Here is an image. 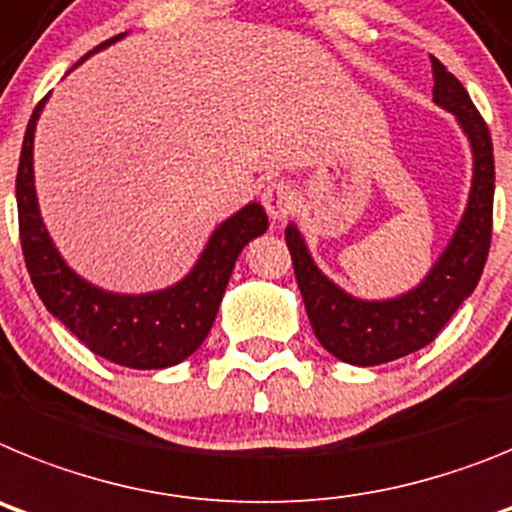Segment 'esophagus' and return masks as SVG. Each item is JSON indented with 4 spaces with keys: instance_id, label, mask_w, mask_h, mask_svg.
<instances>
[{
    "instance_id": "esophagus-1",
    "label": "esophagus",
    "mask_w": 512,
    "mask_h": 512,
    "mask_svg": "<svg viewBox=\"0 0 512 512\" xmlns=\"http://www.w3.org/2000/svg\"><path fill=\"white\" fill-rule=\"evenodd\" d=\"M262 206L273 219V224H283L296 208V198H293L291 185L286 182H270L268 188L262 190Z\"/></svg>"
}]
</instances>
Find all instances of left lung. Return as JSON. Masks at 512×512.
<instances>
[{
    "instance_id": "8db88e82",
    "label": "left lung",
    "mask_w": 512,
    "mask_h": 512,
    "mask_svg": "<svg viewBox=\"0 0 512 512\" xmlns=\"http://www.w3.org/2000/svg\"><path fill=\"white\" fill-rule=\"evenodd\" d=\"M433 64V100L456 115L469 136L474 177L464 219L438 257L428 278L410 293L386 301L353 299L314 265L296 226L286 229L296 283L304 296L311 330L335 358L353 366H379L425 348L446 327L453 311L477 288L492 242V201H495V157L490 128L474 108L464 84L441 61Z\"/></svg>"
}]
</instances>
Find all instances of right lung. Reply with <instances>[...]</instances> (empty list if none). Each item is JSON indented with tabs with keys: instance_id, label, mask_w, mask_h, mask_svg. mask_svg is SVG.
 <instances>
[{
	"instance_id": "1",
	"label": "right lung",
	"mask_w": 512,
	"mask_h": 512,
	"mask_svg": "<svg viewBox=\"0 0 512 512\" xmlns=\"http://www.w3.org/2000/svg\"><path fill=\"white\" fill-rule=\"evenodd\" d=\"M121 38L123 33L100 43L95 51H102ZM43 105L46 97L30 115L15 185L22 255L35 291L53 317L61 319L92 353L105 361L141 371L177 366L201 348V342L211 332L234 262L244 244L265 234L268 213L260 203H250L226 219L213 231L195 268L175 286L141 296L102 291L66 265L53 247L38 211L33 185V139Z\"/></svg>"
}]
</instances>
